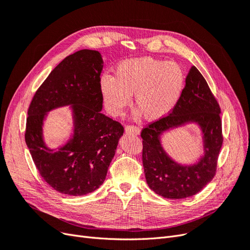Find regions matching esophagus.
<instances>
[{
    "label": "esophagus",
    "instance_id": "obj_1",
    "mask_svg": "<svg viewBox=\"0 0 250 250\" xmlns=\"http://www.w3.org/2000/svg\"><path fill=\"white\" fill-rule=\"evenodd\" d=\"M125 132L133 134V135H139L141 130H140V128L137 127V126H126L125 127Z\"/></svg>",
    "mask_w": 250,
    "mask_h": 250
}]
</instances>
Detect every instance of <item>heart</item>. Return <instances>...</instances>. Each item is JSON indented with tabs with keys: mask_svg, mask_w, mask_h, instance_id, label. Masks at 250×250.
<instances>
[{
	"mask_svg": "<svg viewBox=\"0 0 250 250\" xmlns=\"http://www.w3.org/2000/svg\"><path fill=\"white\" fill-rule=\"evenodd\" d=\"M186 85V74L175 62L152 57L124 60L115 76L104 75L100 80L107 111L119 117L130 104L133 96L138 115L149 122L167 117L176 106Z\"/></svg>",
	"mask_w": 250,
	"mask_h": 250,
	"instance_id": "1",
	"label": "heart"
}]
</instances>
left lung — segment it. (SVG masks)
I'll return each instance as SVG.
<instances>
[{"label":"left lung","mask_w":250,"mask_h":250,"mask_svg":"<svg viewBox=\"0 0 250 250\" xmlns=\"http://www.w3.org/2000/svg\"><path fill=\"white\" fill-rule=\"evenodd\" d=\"M220 107L206 79L196 66L186 78L176 106L167 117L149 124L141 133L143 166L151 190L165 198L181 199L197 194L213 179L222 146ZM188 124L198 125L203 135L204 154L190 165L179 164L167 153L162 134Z\"/></svg>","instance_id":"obj_1"}]
</instances>
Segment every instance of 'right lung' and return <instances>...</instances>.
I'll return each mask as SVG.
<instances>
[{
  "label": "right lung",
  "mask_w": 250,
  "mask_h": 250,
  "mask_svg": "<svg viewBox=\"0 0 250 250\" xmlns=\"http://www.w3.org/2000/svg\"><path fill=\"white\" fill-rule=\"evenodd\" d=\"M101 54L80 50L65 57L40 88L28 109L25 141L35 167L57 192L82 196L97 190L105 180L124 128L101 112L103 96ZM70 106L73 133L64 146L50 148L43 140L47 112Z\"/></svg>",
  "instance_id": "obj_1"
}]
</instances>
